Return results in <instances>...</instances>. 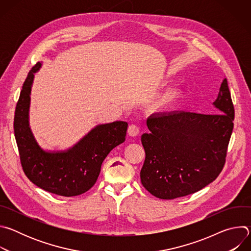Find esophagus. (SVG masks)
I'll use <instances>...</instances> for the list:
<instances>
[{
  "label": "esophagus",
  "mask_w": 251,
  "mask_h": 251,
  "mask_svg": "<svg viewBox=\"0 0 251 251\" xmlns=\"http://www.w3.org/2000/svg\"><path fill=\"white\" fill-rule=\"evenodd\" d=\"M140 130H139V127L135 124H132L128 127V134L131 136V137H135L139 134Z\"/></svg>",
  "instance_id": "obj_1"
}]
</instances>
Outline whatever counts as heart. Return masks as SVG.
Returning a JSON list of instances; mask_svg holds the SVG:
<instances>
[{
	"mask_svg": "<svg viewBox=\"0 0 251 251\" xmlns=\"http://www.w3.org/2000/svg\"><path fill=\"white\" fill-rule=\"evenodd\" d=\"M183 97V92L177 89H172L167 91L158 101V106L167 107L175 104Z\"/></svg>",
	"mask_w": 251,
	"mask_h": 251,
	"instance_id": "obj_1",
	"label": "heart"
}]
</instances>
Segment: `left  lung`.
I'll list each match as a JSON object with an SVG mask.
<instances>
[{"instance_id": "8db88e82", "label": "left lung", "mask_w": 251, "mask_h": 251, "mask_svg": "<svg viewBox=\"0 0 251 251\" xmlns=\"http://www.w3.org/2000/svg\"><path fill=\"white\" fill-rule=\"evenodd\" d=\"M213 105V114L180 111L147 119L150 133L141 137L146 157L140 177L150 194L163 200L185 197L219 176L234 120L226 78Z\"/></svg>"}]
</instances>
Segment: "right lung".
Here are the masks:
<instances>
[{"instance_id":"add662e5","label":"right lung","mask_w":251,"mask_h":251,"mask_svg":"<svg viewBox=\"0 0 251 251\" xmlns=\"http://www.w3.org/2000/svg\"><path fill=\"white\" fill-rule=\"evenodd\" d=\"M41 66L38 62L29 70L16 106L14 131L21 164L28 180L39 188L62 197L79 196L94 186L104 159L125 141L128 124L98 125L67 151H44L28 125L33 75Z\"/></svg>"}]
</instances>
